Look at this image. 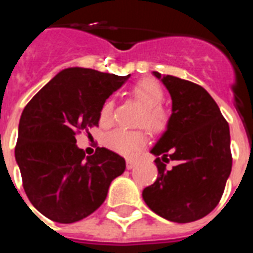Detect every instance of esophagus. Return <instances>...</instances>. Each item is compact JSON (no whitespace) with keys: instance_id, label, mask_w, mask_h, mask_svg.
<instances>
[{"instance_id":"obj_1","label":"esophagus","mask_w":253,"mask_h":253,"mask_svg":"<svg viewBox=\"0 0 253 253\" xmlns=\"http://www.w3.org/2000/svg\"><path fill=\"white\" fill-rule=\"evenodd\" d=\"M126 166H127V169H132L135 166H136V162H135V160H132V159H127Z\"/></svg>"}]
</instances>
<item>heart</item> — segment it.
<instances>
[{
  "mask_svg": "<svg viewBox=\"0 0 253 253\" xmlns=\"http://www.w3.org/2000/svg\"><path fill=\"white\" fill-rule=\"evenodd\" d=\"M132 95L140 105L143 111L139 118V123L144 125L151 131L159 132L167 126V114L160 106L164 101V91L159 83L151 79H143L132 87ZM114 102L106 99L99 110V121L102 123H110L113 119ZM146 143V135L142 131H130L125 128H115L103 136V144L125 156H132L138 152Z\"/></svg>",
  "mask_w": 253,
  "mask_h": 253,
  "instance_id": "b5f03b06",
  "label": "heart"
}]
</instances>
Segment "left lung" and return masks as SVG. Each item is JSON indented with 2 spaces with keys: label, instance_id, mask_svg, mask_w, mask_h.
<instances>
[{
  "label": "left lung",
  "instance_id": "left-lung-1",
  "mask_svg": "<svg viewBox=\"0 0 253 253\" xmlns=\"http://www.w3.org/2000/svg\"><path fill=\"white\" fill-rule=\"evenodd\" d=\"M152 75L169 91L172 114L151 148L159 177L142 196L158 215L188 223L208 215L223 194L232 167L230 127L204 87L170 75ZM162 160L177 164L167 169Z\"/></svg>",
  "mask_w": 253,
  "mask_h": 253
}]
</instances>
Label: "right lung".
<instances>
[{"label":"right lung","instance_id":"obj_1","mask_svg":"<svg viewBox=\"0 0 253 253\" xmlns=\"http://www.w3.org/2000/svg\"><path fill=\"white\" fill-rule=\"evenodd\" d=\"M128 77L65 68L22 111L15 162L30 202L48 219L73 223L86 218L103 204L111 181L125 172L122 156L107 148L85 156L75 135L98 125L103 102Z\"/></svg>","mask_w":253,"mask_h":253}]
</instances>
